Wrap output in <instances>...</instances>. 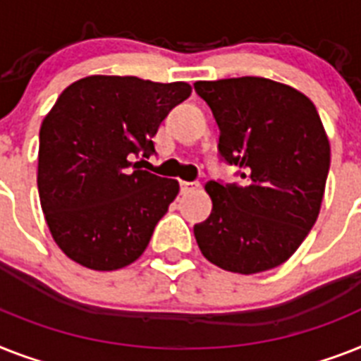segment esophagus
I'll list each match as a JSON object with an SVG mask.
<instances>
[{"mask_svg": "<svg viewBox=\"0 0 361 361\" xmlns=\"http://www.w3.org/2000/svg\"><path fill=\"white\" fill-rule=\"evenodd\" d=\"M181 192L187 195V192H195V190L200 189V183L198 181H181Z\"/></svg>", "mask_w": 361, "mask_h": 361, "instance_id": "esophagus-1", "label": "esophagus"}]
</instances>
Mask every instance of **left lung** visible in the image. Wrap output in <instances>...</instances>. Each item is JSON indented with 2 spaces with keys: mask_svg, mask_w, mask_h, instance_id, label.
<instances>
[{
  "mask_svg": "<svg viewBox=\"0 0 361 361\" xmlns=\"http://www.w3.org/2000/svg\"><path fill=\"white\" fill-rule=\"evenodd\" d=\"M213 111L219 152L239 166L243 185L207 181L213 209L195 237L207 262L237 274L282 265L317 221L330 142L300 90L265 78L196 81Z\"/></svg>",
  "mask_w": 361,
  "mask_h": 361,
  "instance_id": "8db88e82",
  "label": "left lung"
}]
</instances>
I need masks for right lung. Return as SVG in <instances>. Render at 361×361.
<instances>
[{"instance_id": "right-lung-1", "label": "right lung", "mask_w": 361, "mask_h": 361, "mask_svg": "<svg viewBox=\"0 0 361 361\" xmlns=\"http://www.w3.org/2000/svg\"><path fill=\"white\" fill-rule=\"evenodd\" d=\"M190 90L185 81L89 75L44 116L38 196L49 233L72 262L116 271L142 256L180 183L131 159L154 152L161 122Z\"/></svg>"}]
</instances>
